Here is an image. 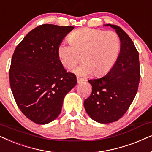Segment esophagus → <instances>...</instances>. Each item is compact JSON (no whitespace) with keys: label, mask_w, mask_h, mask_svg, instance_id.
Instances as JSON below:
<instances>
[{"label":"esophagus","mask_w":152,"mask_h":152,"mask_svg":"<svg viewBox=\"0 0 152 152\" xmlns=\"http://www.w3.org/2000/svg\"><path fill=\"white\" fill-rule=\"evenodd\" d=\"M76 79H77V82L78 83H82V82L84 81V79H83V78H79V77L76 78Z\"/></svg>","instance_id":"1"}]
</instances>
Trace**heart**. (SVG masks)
Instances as JSON below:
<instances>
[{
  "label": "heart",
  "instance_id": "heart-1",
  "mask_svg": "<svg viewBox=\"0 0 152 152\" xmlns=\"http://www.w3.org/2000/svg\"><path fill=\"white\" fill-rule=\"evenodd\" d=\"M69 41L70 44L58 46V59L64 67L72 69L82 56L84 62L74 72L83 76L106 74L116 62L120 49V37L114 31L83 28L73 32Z\"/></svg>",
  "mask_w": 152,
  "mask_h": 152
}]
</instances>
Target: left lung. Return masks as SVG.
Returning <instances> with one entry per match:
<instances>
[{"label":"left lung","instance_id":"left-lung-1","mask_svg":"<svg viewBox=\"0 0 152 152\" xmlns=\"http://www.w3.org/2000/svg\"><path fill=\"white\" fill-rule=\"evenodd\" d=\"M114 28L121 42L120 53L113 68L102 78L89 80L92 91L84 101L93 120L108 124L120 119L134 99L140 78L139 54L129 36L120 27Z\"/></svg>","mask_w":152,"mask_h":152}]
</instances>
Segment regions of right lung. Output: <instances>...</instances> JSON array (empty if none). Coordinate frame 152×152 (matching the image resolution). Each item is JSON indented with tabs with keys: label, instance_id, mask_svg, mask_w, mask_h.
<instances>
[{
	"label": "right lung",
	"instance_id": "add662e5",
	"mask_svg": "<svg viewBox=\"0 0 152 152\" xmlns=\"http://www.w3.org/2000/svg\"><path fill=\"white\" fill-rule=\"evenodd\" d=\"M74 26L43 24L28 32L12 58L9 76L14 98L23 114L36 124H48L61 112L65 95L76 85L57 50Z\"/></svg>",
	"mask_w": 152,
	"mask_h": 152
}]
</instances>
